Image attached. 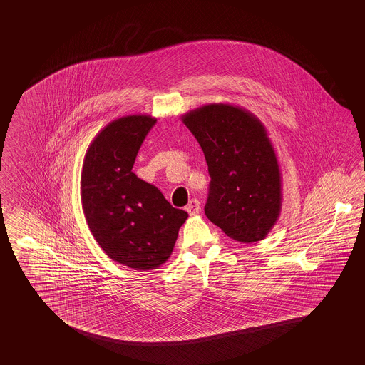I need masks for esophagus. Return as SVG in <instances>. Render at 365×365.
Returning <instances> with one entry per match:
<instances>
[{
    "label": "esophagus",
    "mask_w": 365,
    "mask_h": 365,
    "mask_svg": "<svg viewBox=\"0 0 365 365\" xmlns=\"http://www.w3.org/2000/svg\"><path fill=\"white\" fill-rule=\"evenodd\" d=\"M186 211H187L190 215H197V214H199L200 212V203H199L198 199H191L187 205V207H186Z\"/></svg>",
    "instance_id": "obj_1"
}]
</instances>
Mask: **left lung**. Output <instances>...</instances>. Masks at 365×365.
Returning <instances> with one entry per match:
<instances>
[{"instance_id":"8db88e82","label":"left lung","mask_w":365,"mask_h":365,"mask_svg":"<svg viewBox=\"0 0 365 365\" xmlns=\"http://www.w3.org/2000/svg\"><path fill=\"white\" fill-rule=\"evenodd\" d=\"M180 119L209 166L206 217L235 241L264 240L282 206V177L265 125L252 112L227 103L202 106Z\"/></svg>"}]
</instances>
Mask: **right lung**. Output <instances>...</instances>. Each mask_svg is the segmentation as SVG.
I'll return each mask as SVG.
<instances>
[{"mask_svg":"<svg viewBox=\"0 0 365 365\" xmlns=\"http://www.w3.org/2000/svg\"><path fill=\"white\" fill-rule=\"evenodd\" d=\"M155 123L150 115L108 123L87 148L80 182L83 211L96 242L110 259L140 272L166 262L188 217L133 173Z\"/></svg>","mask_w":365,"mask_h":365,"instance_id":"add662e5","label":"right lung"}]
</instances>
